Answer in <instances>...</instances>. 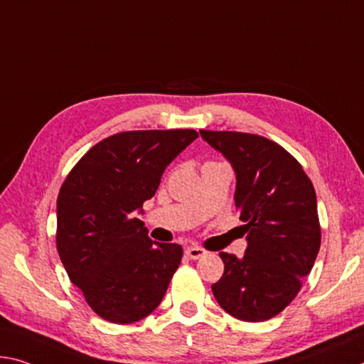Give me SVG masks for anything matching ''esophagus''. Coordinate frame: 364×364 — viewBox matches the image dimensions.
Returning a JSON list of instances; mask_svg holds the SVG:
<instances>
[{"instance_id": "obj_1", "label": "esophagus", "mask_w": 364, "mask_h": 364, "mask_svg": "<svg viewBox=\"0 0 364 364\" xmlns=\"http://www.w3.org/2000/svg\"><path fill=\"white\" fill-rule=\"evenodd\" d=\"M184 252H186V256L189 259H199V257L205 256V251L199 246H189V247H186V251H184Z\"/></svg>"}]
</instances>
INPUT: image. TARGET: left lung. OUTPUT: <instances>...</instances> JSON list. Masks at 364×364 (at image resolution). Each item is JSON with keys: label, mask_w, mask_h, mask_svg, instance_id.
Listing matches in <instances>:
<instances>
[{"label": "left lung", "mask_w": 364, "mask_h": 364, "mask_svg": "<svg viewBox=\"0 0 364 364\" xmlns=\"http://www.w3.org/2000/svg\"><path fill=\"white\" fill-rule=\"evenodd\" d=\"M199 132L233 166L235 205L247 232L243 257L220 252L225 272L212 293L236 319L267 321L298 295L319 252L314 186L299 161L274 141L247 132Z\"/></svg>", "instance_id": "8db88e82"}]
</instances>
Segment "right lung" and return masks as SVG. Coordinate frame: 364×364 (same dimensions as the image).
Instances as JSON below:
<instances>
[{"label":"right lung","mask_w":364,"mask_h":364,"mask_svg":"<svg viewBox=\"0 0 364 364\" xmlns=\"http://www.w3.org/2000/svg\"><path fill=\"white\" fill-rule=\"evenodd\" d=\"M194 129L126 131L95 144L69 171L56 200V250L89 306L131 324L159 306L183 247L157 243L136 217Z\"/></svg>","instance_id":"obj_1"}]
</instances>
